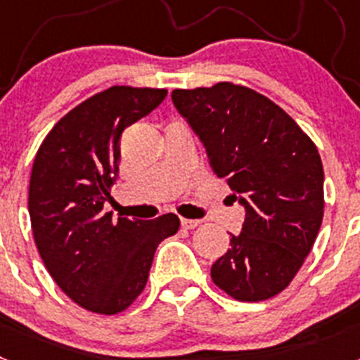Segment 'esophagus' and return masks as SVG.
<instances>
[{"label":"esophagus","mask_w":360,"mask_h":360,"mask_svg":"<svg viewBox=\"0 0 360 360\" xmlns=\"http://www.w3.org/2000/svg\"><path fill=\"white\" fill-rule=\"evenodd\" d=\"M180 224H182L184 229H195L202 224V219H189V218H182L180 219Z\"/></svg>","instance_id":"obj_1"}]
</instances>
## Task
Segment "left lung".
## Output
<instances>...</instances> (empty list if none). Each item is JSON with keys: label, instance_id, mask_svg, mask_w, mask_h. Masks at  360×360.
<instances>
[{"label": "left lung", "instance_id": "8db88e82", "mask_svg": "<svg viewBox=\"0 0 360 360\" xmlns=\"http://www.w3.org/2000/svg\"><path fill=\"white\" fill-rule=\"evenodd\" d=\"M178 113L207 151L212 173L225 178L245 207L231 247L211 266L216 287L256 303L290 285L314 247L324 211L319 151L295 120L247 86L174 90Z\"/></svg>", "mask_w": 360, "mask_h": 360}]
</instances>
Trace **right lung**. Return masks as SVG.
I'll return each instance as SVG.
<instances>
[{
    "instance_id": "obj_1",
    "label": "right lung",
    "mask_w": 360,
    "mask_h": 360,
    "mask_svg": "<svg viewBox=\"0 0 360 360\" xmlns=\"http://www.w3.org/2000/svg\"><path fill=\"white\" fill-rule=\"evenodd\" d=\"M167 95L111 86L68 111L32 165L28 212L44 266L72 301L113 316L144 290L158 243L176 234V214L155 219L104 212L119 173L120 136Z\"/></svg>"
}]
</instances>
